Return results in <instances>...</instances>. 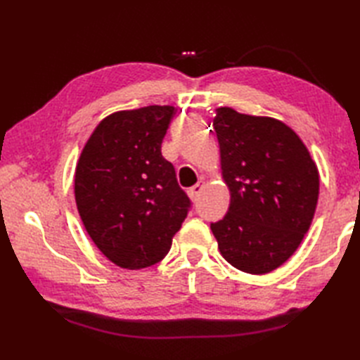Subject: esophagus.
<instances>
[{
	"instance_id": "obj_1",
	"label": "esophagus",
	"mask_w": 360,
	"mask_h": 360,
	"mask_svg": "<svg viewBox=\"0 0 360 360\" xmlns=\"http://www.w3.org/2000/svg\"><path fill=\"white\" fill-rule=\"evenodd\" d=\"M202 187H204V182L202 181H200V182H198V184H195L192 188L188 190L190 198H192V200H196V198L200 196V193L202 192Z\"/></svg>"
}]
</instances>
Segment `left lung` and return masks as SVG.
Segmentation results:
<instances>
[{
    "label": "left lung",
    "mask_w": 360,
    "mask_h": 360,
    "mask_svg": "<svg viewBox=\"0 0 360 360\" xmlns=\"http://www.w3.org/2000/svg\"><path fill=\"white\" fill-rule=\"evenodd\" d=\"M213 128L231 205L210 229L233 267L267 274L308 232L319 200L317 167L300 137L280 120L218 108Z\"/></svg>",
    "instance_id": "obj_1"
}]
</instances>
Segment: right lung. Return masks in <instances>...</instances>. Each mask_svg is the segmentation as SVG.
<instances>
[{"label": "right lung", "instance_id": "add662e5", "mask_svg": "<svg viewBox=\"0 0 360 360\" xmlns=\"http://www.w3.org/2000/svg\"><path fill=\"white\" fill-rule=\"evenodd\" d=\"M173 106L119 111L91 134L75 168V202L102 254L125 269L159 263L192 207L160 145Z\"/></svg>", "mask_w": 360, "mask_h": 360}]
</instances>
